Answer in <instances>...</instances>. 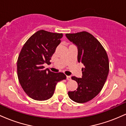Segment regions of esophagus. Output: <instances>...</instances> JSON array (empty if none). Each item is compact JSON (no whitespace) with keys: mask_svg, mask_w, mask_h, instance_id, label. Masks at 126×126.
Instances as JSON below:
<instances>
[{"mask_svg":"<svg viewBox=\"0 0 126 126\" xmlns=\"http://www.w3.org/2000/svg\"><path fill=\"white\" fill-rule=\"evenodd\" d=\"M66 79H67V80H70V79H71V76H66Z\"/></svg>","mask_w":126,"mask_h":126,"instance_id":"1","label":"esophagus"}]
</instances>
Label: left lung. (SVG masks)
<instances>
[{"mask_svg": "<svg viewBox=\"0 0 126 126\" xmlns=\"http://www.w3.org/2000/svg\"><path fill=\"white\" fill-rule=\"evenodd\" d=\"M66 37L78 47V61L83 64L82 76H72L78 87L69 91V98L78 103L91 101L102 90L109 72L108 57L103 46L92 34L86 31L66 34Z\"/></svg>", "mask_w": 126, "mask_h": 126, "instance_id": "left-lung-1", "label": "left lung"}]
</instances>
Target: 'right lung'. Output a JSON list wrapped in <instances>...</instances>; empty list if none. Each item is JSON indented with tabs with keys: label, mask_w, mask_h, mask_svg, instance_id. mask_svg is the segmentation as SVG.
<instances>
[{
	"label": "right lung",
	"mask_w": 126,
	"mask_h": 126,
	"mask_svg": "<svg viewBox=\"0 0 126 126\" xmlns=\"http://www.w3.org/2000/svg\"><path fill=\"white\" fill-rule=\"evenodd\" d=\"M63 37L62 33L40 30L24 45L17 60V73L22 88L32 99L45 101L53 96L57 82L66 79L63 73L44 69Z\"/></svg>",
	"instance_id": "add662e5"
}]
</instances>
